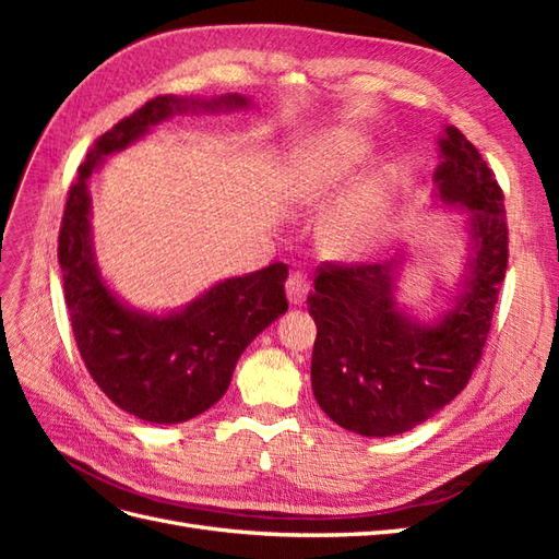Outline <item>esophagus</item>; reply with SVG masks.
Masks as SVG:
<instances>
[{
    "mask_svg": "<svg viewBox=\"0 0 559 559\" xmlns=\"http://www.w3.org/2000/svg\"><path fill=\"white\" fill-rule=\"evenodd\" d=\"M308 296V282L300 273H294L289 280H286V298H289L292 306H302Z\"/></svg>",
    "mask_w": 559,
    "mask_h": 559,
    "instance_id": "obj_1",
    "label": "esophagus"
}]
</instances>
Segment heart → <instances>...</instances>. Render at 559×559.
Here are the masks:
<instances>
[{
    "label": "heart",
    "mask_w": 559,
    "mask_h": 559,
    "mask_svg": "<svg viewBox=\"0 0 559 559\" xmlns=\"http://www.w3.org/2000/svg\"><path fill=\"white\" fill-rule=\"evenodd\" d=\"M373 156V142L359 132L335 130L302 146L292 165L289 186L308 205H329L321 249L335 261L373 257L396 226V200L386 177L353 179Z\"/></svg>",
    "instance_id": "heart-1"
}]
</instances>
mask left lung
Returning a JSON list of instances; mask_svg holds the SVG:
<instances>
[{
  "mask_svg": "<svg viewBox=\"0 0 559 559\" xmlns=\"http://www.w3.org/2000/svg\"><path fill=\"white\" fill-rule=\"evenodd\" d=\"M429 210L464 216V263L448 308L419 319L399 302L408 249L373 265L321 267L308 310L317 324L312 392L337 427L368 438L411 431L462 392L480 361L509 263L499 183L454 126L438 134Z\"/></svg>",
  "mask_w": 559,
  "mask_h": 559,
  "instance_id": "obj_1",
  "label": "left lung"
}]
</instances>
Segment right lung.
I'll use <instances>...</instances> for the list:
<instances>
[{
	"label": "right lung",
	"mask_w": 559,
	"mask_h": 559,
	"mask_svg": "<svg viewBox=\"0 0 559 559\" xmlns=\"http://www.w3.org/2000/svg\"><path fill=\"white\" fill-rule=\"evenodd\" d=\"M251 107V97L238 93L151 99L95 142L67 198L58 261L83 364L118 408L151 425H179L210 411L226 394L247 345L289 308L284 296L289 267L273 263L257 273L218 280L175 310L134 308L99 270L91 177L109 156L140 142L175 114Z\"/></svg>",
	"instance_id": "add662e5"
}]
</instances>
